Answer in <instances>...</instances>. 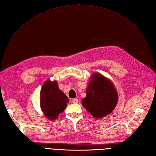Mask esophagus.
Returning a JSON list of instances; mask_svg holds the SVG:
<instances>
[{
	"instance_id": "34e87169",
	"label": "esophagus",
	"mask_w": 156,
	"mask_h": 156,
	"mask_svg": "<svg viewBox=\"0 0 156 156\" xmlns=\"http://www.w3.org/2000/svg\"><path fill=\"white\" fill-rule=\"evenodd\" d=\"M72 103H77L79 102V100H77V99H72Z\"/></svg>"
}]
</instances>
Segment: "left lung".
<instances>
[{
  "mask_svg": "<svg viewBox=\"0 0 156 156\" xmlns=\"http://www.w3.org/2000/svg\"><path fill=\"white\" fill-rule=\"evenodd\" d=\"M83 99V106L96 119H102L114 110L119 98L112 82L100 73H94Z\"/></svg>",
  "mask_w": 156,
  "mask_h": 156,
  "instance_id": "left-lung-1",
  "label": "left lung"
}]
</instances>
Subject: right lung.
I'll return each mask as SVG.
<instances>
[{"label": "right lung", "mask_w": 156, "mask_h": 156, "mask_svg": "<svg viewBox=\"0 0 156 156\" xmlns=\"http://www.w3.org/2000/svg\"><path fill=\"white\" fill-rule=\"evenodd\" d=\"M69 100L60 90L56 81L48 80L41 87L40 107L45 116L50 120H56L67 106Z\"/></svg>", "instance_id": "obj_1"}]
</instances>
